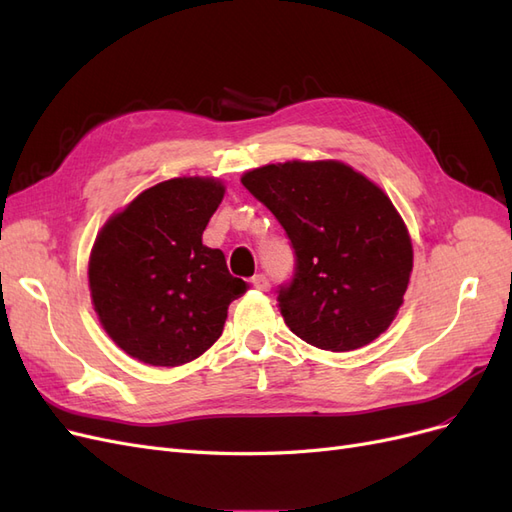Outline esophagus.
I'll return each instance as SVG.
<instances>
[{
	"instance_id": "esophagus-1",
	"label": "esophagus",
	"mask_w": 512,
	"mask_h": 512,
	"mask_svg": "<svg viewBox=\"0 0 512 512\" xmlns=\"http://www.w3.org/2000/svg\"><path fill=\"white\" fill-rule=\"evenodd\" d=\"M252 286H254L256 290L267 292V290H269V280H267L265 275H254V277H252Z\"/></svg>"
}]
</instances>
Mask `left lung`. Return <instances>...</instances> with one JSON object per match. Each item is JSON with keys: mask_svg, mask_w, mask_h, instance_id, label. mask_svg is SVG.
I'll list each match as a JSON object with an SVG mask.
<instances>
[{"mask_svg": "<svg viewBox=\"0 0 512 512\" xmlns=\"http://www.w3.org/2000/svg\"><path fill=\"white\" fill-rule=\"evenodd\" d=\"M241 183L286 230L297 267L277 305L288 329L348 352L391 327L412 273V241L391 198L344 162L292 160Z\"/></svg>", "mask_w": 512, "mask_h": 512, "instance_id": "left-lung-1", "label": "left lung"}]
</instances>
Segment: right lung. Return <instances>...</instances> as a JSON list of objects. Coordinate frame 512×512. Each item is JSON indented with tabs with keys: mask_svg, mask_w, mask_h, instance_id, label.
<instances>
[{
	"mask_svg": "<svg viewBox=\"0 0 512 512\" xmlns=\"http://www.w3.org/2000/svg\"><path fill=\"white\" fill-rule=\"evenodd\" d=\"M213 177H177L111 215L89 256L91 303L132 359L177 367L198 359L224 331L228 305L247 284L232 277L203 230L224 198Z\"/></svg>",
	"mask_w": 512,
	"mask_h": 512,
	"instance_id": "1",
	"label": "right lung"
}]
</instances>
